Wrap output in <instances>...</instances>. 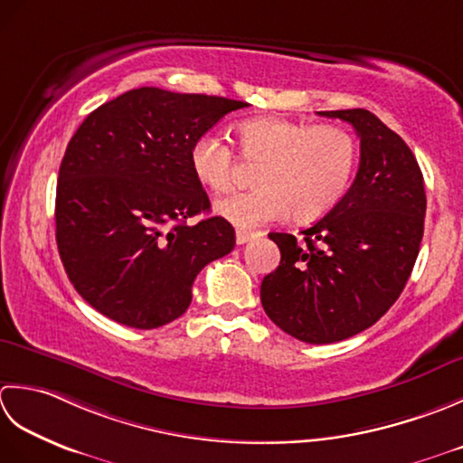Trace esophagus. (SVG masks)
Returning <instances> with one entry per match:
<instances>
[{
    "instance_id": "34e87169",
    "label": "esophagus",
    "mask_w": 463,
    "mask_h": 463,
    "mask_svg": "<svg viewBox=\"0 0 463 463\" xmlns=\"http://www.w3.org/2000/svg\"><path fill=\"white\" fill-rule=\"evenodd\" d=\"M251 238H256V233L245 232V230H238V232H235V243H238V245L248 243Z\"/></svg>"
}]
</instances>
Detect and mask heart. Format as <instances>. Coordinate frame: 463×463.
Listing matches in <instances>:
<instances>
[{"label": "heart", "instance_id": "obj_1", "mask_svg": "<svg viewBox=\"0 0 463 463\" xmlns=\"http://www.w3.org/2000/svg\"><path fill=\"white\" fill-rule=\"evenodd\" d=\"M243 157L266 159L253 185L258 190L233 194L215 203L220 218L240 230L284 220L327 213L350 190L360 159L352 131L339 126H307L284 118H258L238 128ZM190 162L195 177L212 192H228L235 159L218 131H205L192 144Z\"/></svg>", "mask_w": 463, "mask_h": 463}]
</instances>
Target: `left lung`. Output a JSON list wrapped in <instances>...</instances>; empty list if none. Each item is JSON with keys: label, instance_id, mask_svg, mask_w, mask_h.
Returning a JSON list of instances; mask_svg holds the SVG:
<instances>
[{"label": "left lung", "instance_id": "obj_1", "mask_svg": "<svg viewBox=\"0 0 463 463\" xmlns=\"http://www.w3.org/2000/svg\"><path fill=\"white\" fill-rule=\"evenodd\" d=\"M352 124L360 167L322 220L269 233L281 260L261 281L269 319L306 344H334L373 326L410 279L426 218L421 169L408 144L367 109L317 111Z\"/></svg>", "mask_w": 463, "mask_h": 463}]
</instances>
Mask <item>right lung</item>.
I'll use <instances>...</instances> for the list:
<instances>
[{
    "label": "right lung",
    "mask_w": 463,
    "mask_h": 463,
    "mask_svg": "<svg viewBox=\"0 0 463 463\" xmlns=\"http://www.w3.org/2000/svg\"><path fill=\"white\" fill-rule=\"evenodd\" d=\"M245 101L137 88L103 103L70 139L55 192V241L78 294L121 326L154 329L192 304L235 232L210 212L192 144Z\"/></svg>",
    "instance_id": "add662e5"
}]
</instances>
